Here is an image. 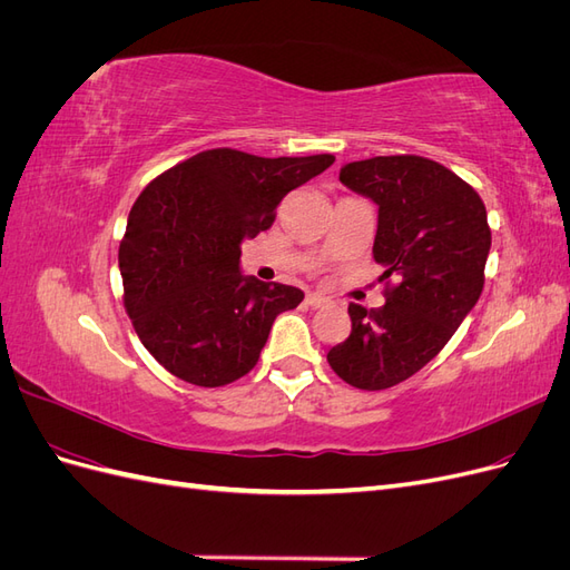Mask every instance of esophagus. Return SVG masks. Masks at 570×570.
I'll return each instance as SVG.
<instances>
[{"label":"esophagus","mask_w":570,"mask_h":570,"mask_svg":"<svg viewBox=\"0 0 570 570\" xmlns=\"http://www.w3.org/2000/svg\"><path fill=\"white\" fill-rule=\"evenodd\" d=\"M306 304L314 306V308H323V306H331V299L323 297V295H316V292H314V295L306 297Z\"/></svg>","instance_id":"esophagus-1"}]
</instances>
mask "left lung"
Wrapping results in <instances>:
<instances>
[{
  "mask_svg": "<svg viewBox=\"0 0 570 570\" xmlns=\"http://www.w3.org/2000/svg\"><path fill=\"white\" fill-rule=\"evenodd\" d=\"M342 185L377 204L373 258L385 306L350 304L352 333L327 364L358 390H387L435 358L485 285L492 245L475 189L433 159L396 154L352 161Z\"/></svg>",
  "mask_w": 570,
  "mask_h": 570,
  "instance_id": "obj_1",
  "label": "left lung"
}]
</instances>
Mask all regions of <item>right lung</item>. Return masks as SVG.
I'll use <instances>...</instances> for the list:
<instances>
[{"mask_svg":"<svg viewBox=\"0 0 570 570\" xmlns=\"http://www.w3.org/2000/svg\"><path fill=\"white\" fill-rule=\"evenodd\" d=\"M333 161V154L266 159L220 147L142 189L118 266L135 333L168 373L223 387L256 366L275 316L295 308L304 292L243 275L239 245L268 230L289 189Z\"/></svg>","mask_w":570,"mask_h":570,"instance_id":"right-lung-1","label":"right lung"}]
</instances>
